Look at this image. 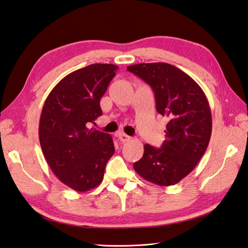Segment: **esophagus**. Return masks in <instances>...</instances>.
I'll use <instances>...</instances> for the list:
<instances>
[{
  "mask_svg": "<svg viewBox=\"0 0 248 248\" xmlns=\"http://www.w3.org/2000/svg\"><path fill=\"white\" fill-rule=\"evenodd\" d=\"M118 139H119L120 141H123V143H125V141H130L131 140H132V138H131V136L124 134V133H119Z\"/></svg>",
  "mask_w": 248,
  "mask_h": 248,
  "instance_id": "34e87169",
  "label": "esophagus"
}]
</instances>
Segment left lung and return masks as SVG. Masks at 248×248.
I'll list each match as a JSON object with an SVG mask.
<instances>
[{"instance_id": "left-lung-1", "label": "left lung", "mask_w": 248, "mask_h": 248, "mask_svg": "<svg viewBox=\"0 0 248 248\" xmlns=\"http://www.w3.org/2000/svg\"><path fill=\"white\" fill-rule=\"evenodd\" d=\"M127 69L154 89L157 113L168 119L161 148L144 146L134 170L145 180L170 186L191 172L207 150L212 115L203 91L179 68L166 62L129 66Z\"/></svg>"}]
</instances>
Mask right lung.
I'll use <instances>...</instances> for the list:
<instances>
[{
  "mask_svg": "<svg viewBox=\"0 0 248 248\" xmlns=\"http://www.w3.org/2000/svg\"><path fill=\"white\" fill-rule=\"evenodd\" d=\"M118 67L93 64L73 71L46 97L39 120V141L46 162L60 181L86 192L103 180L114 155L112 136L91 128L102 115L100 100Z\"/></svg>",
  "mask_w": 248,
  "mask_h": 248,
  "instance_id": "1",
  "label": "right lung"
}]
</instances>
